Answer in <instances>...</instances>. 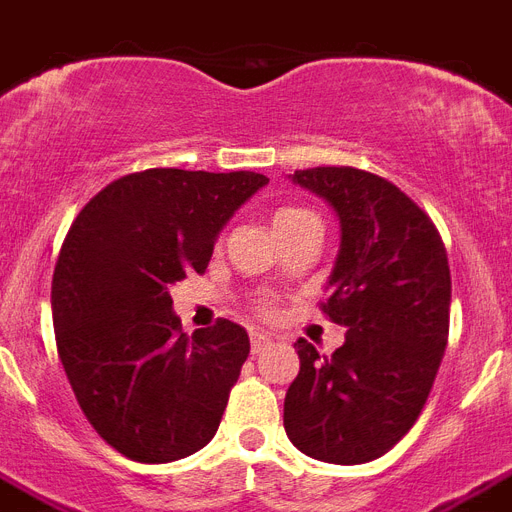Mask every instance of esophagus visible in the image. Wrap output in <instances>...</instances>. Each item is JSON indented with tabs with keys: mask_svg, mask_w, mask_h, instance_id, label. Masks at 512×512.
Segmentation results:
<instances>
[{
	"mask_svg": "<svg viewBox=\"0 0 512 512\" xmlns=\"http://www.w3.org/2000/svg\"><path fill=\"white\" fill-rule=\"evenodd\" d=\"M270 342H273V336L255 331V334H252V352H255V355H260L265 347H270Z\"/></svg>",
	"mask_w": 512,
	"mask_h": 512,
	"instance_id": "1",
	"label": "esophagus"
}]
</instances>
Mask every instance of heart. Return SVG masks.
I'll return each mask as SVG.
<instances>
[{"label":"heart","mask_w":512,"mask_h":512,"mask_svg":"<svg viewBox=\"0 0 512 512\" xmlns=\"http://www.w3.org/2000/svg\"><path fill=\"white\" fill-rule=\"evenodd\" d=\"M302 215H310L307 210H299V207H281L276 213V218H273V226H278V223H286V220H294V218H302Z\"/></svg>","instance_id":"b5f03b06"}]
</instances>
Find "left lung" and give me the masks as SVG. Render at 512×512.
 <instances>
[{
  "label": "left lung",
  "instance_id": "left-lung-1",
  "mask_svg": "<svg viewBox=\"0 0 512 512\" xmlns=\"http://www.w3.org/2000/svg\"><path fill=\"white\" fill-rule=\"evenodd\" d=\"M339 220L323 313L347 326L331 357L297 339L286 436L323 463H371L413 429L450 334L447 249L431 218L384 178L357 168L294 170Z\"/></svg>",
  "mask_w": 512,
  "mask_h": 512
}]
</instances>
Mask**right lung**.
Returning <instances> with one entry per match:
<instances>
[{
	"instance_id": "add662e5",
	"label": "right lung",
	"mask_w": 512,
	"mask_h": 512,
	"mask_svg": "<svg viewBox=\"0 0 512 512\" xmlns=\"http://www.w3.org/2000/svg\"><path fill=\"white\" fill-rule=\"evenodd\" d=\"M263 173L152 168L78 213L52 278V321L78 405L136 463H173L215 436L249 355L242 326L181 334L170 284L207 268L218 234Z\"/></svg>"
}]
</instances>
